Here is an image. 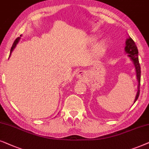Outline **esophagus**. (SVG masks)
<instances>
[{
  "label": "esophagus",
  "instance_id": "34e87169",
  "mask_svg": "<svg viewBox=\"0 0 149 149\" xmlns=\"http://www.w3.org/2000/svg\"><path fill=\"white\" fill-rule=\"evenodd\" d=\"M84 76V72L83 71H79V72L77 73V77L78 78H82Z\"/></svg>",
  "mask_w": 149,
  "mask_h": 149
}]
</instances>
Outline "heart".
<instances>
[{"mask_svg":"<svg viewBox=\"0 0 149 149\" xmlns=\"http://www.w3.org/2000/svg\"><path fill=\"white\" fill-rule=\"evenodd\" d=\"M105 47H106V43L102 42L96 45V47H95V49H96L97 52H102L104 50Z\"/></svg>","mask_w":149,"mask_h":149,"instance_id":"obj_1","label":"heart"}]
</instances>
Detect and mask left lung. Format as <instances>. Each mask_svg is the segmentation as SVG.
<instances>
[{"mask_svg":"<svg viewBox=\"0 0 149 149\" xmlns=\"http://www.w3.org/2000/svg\"><path fill=\"white\" fill-rule=\"evenodd\" d=\"M126 53L128 54V56L130 57L131 59L133 61L134 63L135 67H136V76L137 79L138 81V92H137V95L135 99L134 102L138 100V97L140 95V73H141V70H140V65L139 63V60H138V50L137 48V46L136 43L134 41V40L130 37V38L127 39L126 41V46L125 48Z\"/></svg>","mask_w":149,"mask_h":149,"instance_id":"1","label":"left lung"}]
</instances>
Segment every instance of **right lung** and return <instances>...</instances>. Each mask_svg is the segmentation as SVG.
I'll return each instance as SVG.
<instances>
[{
	"label": "right lung",
	"instance_id": "add662e5",
	"mask_svg": "<svg viewBox=\"0 0 149 149\" xmlns=\"http://www.w3.org/2000/svg\"><path fill=\"white\" fill-rule=\"evenodd\" d=\"M20 37H21V35H20ZM20 37H17V38H16V39H15V40L14 41V42H13V45H12V47H11V52H10V54H11V52H12V51L13 50V49L15 48V47L16 46V45L17 44V43H18V41H19V39H20Z\"/></svg>",
	"mask_w": 149,
	"mask_h": 149
}]
</instances>
